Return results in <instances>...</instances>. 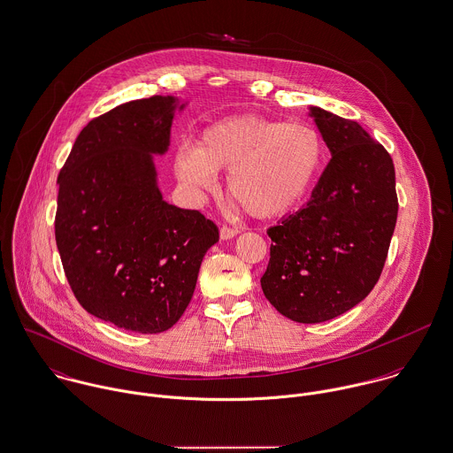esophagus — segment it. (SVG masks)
<instances>
[{"label": "esophagus", "mask_w": 453, "mask_h": 453, "mask_svg": "<svg viewBox=\"0 0 453 453\" xmlns=\"http://www.w3.org/2000/svg\"><path fill=\"white\" fill-rule=\"evenodd\" d=\"M238 233H240V231H238L236 227H227V226H224V227H220V240H233Z\"/></svg>", "instance_id": "obj_1"}]
</instances>
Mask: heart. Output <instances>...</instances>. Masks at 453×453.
<instances>
[{
	"label": "heart",
	"mask_w": 453,
	"mask_h": 453,
	"mask_svg": "<svg viewBox=\"0 0 453 453\" xmlns=\"http://www.w3.org/2000/svg\"><path fill=\"white\" fill-rule=\"evenodd\" d=\"M324 159V140L306 122L234 115L206 126L194 147L180 145L175 173L201 197L215 188V172L227 170V192L250 215L273 219L304 201Z\"/></svg>",
	"instance_id": "obj_1"
}]
</instances>
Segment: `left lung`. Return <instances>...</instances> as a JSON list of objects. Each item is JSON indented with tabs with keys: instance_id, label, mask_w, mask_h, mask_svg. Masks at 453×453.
<instances>
[{
	"instance_id": "1",
	"label": "left lung",
	"mask_w": 453,
	"mask_h": 453,
	"mask_svg": "<svg viewBox=\"0 0 453 453\" xmlns=\"http://www.w3.org/2000/svg\"><path fill=\"white\" fill-rule=\"evenodd\" d=\"M331 161L310 201L268 229L266 299L299 324L331 320L376 285L397 220L395 172L387 150L354 120L308 106Z\"/></svg>"
}]
</instances>
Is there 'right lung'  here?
<instances>
[{
  "instance_id": "add662e5",
  "label": "right lung",
  "mask_w": 453,
  "mask_h": 453,
  "mask_svg": "<svg viewBox=\"0 0 453 453\" xmlns=\"http://www.w3.org/2000/svg\"><path fill=\"white\" fill-rule=\"evenodd\" d=\"M187 104L152 96L115 106L81 131L58 179L56 243L72 290L126 331L173 327L219 242L211 220L170 204L157 181L156 156L168 152Z\"/></svg>"
}]
</instances>
